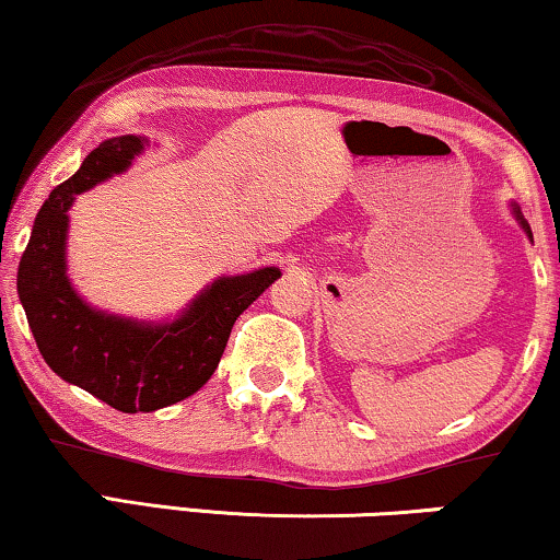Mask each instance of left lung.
Segmentation results:
<instances>
[{
  "instance_id": "8db88e82",
  "label": "left lung",
  "mask_w": 560,
  "mask_h": 560,
  "mask_svg": "<svg viewBox=\"0 0 560 560\" xmlns=\"http://www.w3.org/2000/svg\"><path fill=\"white\" fill-rule=\"evenodd\" d=\"M515 217H517V221H520V226H523V229H525V234H527V236H530V240H533V234H530V226H527V221L523 219V213H520V209H517V206H515Z\"/></svg>"
}]
</instances>
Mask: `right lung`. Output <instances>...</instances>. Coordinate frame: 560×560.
Segmentation results:
<instances>
[{
    "label": "right lung",
    "mask_w": 560,
    "mask_h": 560,
    "mask_svg": "<svg viewBox=\"0 0 560 560\" xmlns=\"http://www.w3.org/2000/svg\"><path fill=\"white\" fill-rule=\"evenodd\" d=\"M142 137H112L37 211L22 252L18 293L37 349L60 380L121 412H152L201 389L224 354L234 320L280 278L278 267L213 280L171 324L112 316L75 293L66 275L68 209L96 183L127 171Z\"/></svg>",
    "instance_id": "1"
}]
</instances>
